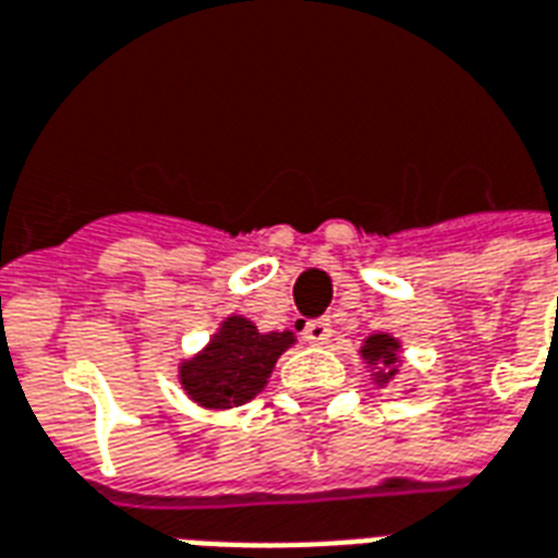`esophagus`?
I'll return each mask as SVG.
<instances>
[{"instance_id": "1", "label": "esophagus", "mask_w": 558, "mask_h": 558, "mask_svg": "<svg viewBox=\"0 0 558 558\" xmlns=\"http://www.w3.org/2000/svg\"><path fill=\"white\" fill-rule=\"evenodd\" d=\"M302 338L308 340V343H314V347H319V343H328V338H331V323L328 319H308L305 323V328H302Z\"/></svg>"}]
</instances>
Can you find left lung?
<instances>
[{
  "mask_svg": "<svg viewBox=\"0 0 558 558\" xmlns=\"http://www.w3.org/2000/svg\"><path fill=\"white\" fill-rule=\"evenodd\" d=\"M396 349H399V343L392 338H387V335H373V338L366 340V347L361 349L369 364H375V361H381L384 364V373L378 375L381 381H387V378L396 375V361H399V357H396Z\"/></svg>",
  "mask_w": 558,
  "mask_h": 558,
  "instance_id": "obj_1",
  "label": "left lung"
}]
</instances>
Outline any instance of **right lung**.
<instances>
[{"label":"right lung","mask_w":558,"mask_h":558,"mask_svg":"<svg viewBox=\"0 0 558 558\" xmlns=\"http://www.w3.org/2000/svg\"><path fill=\"white\" fill-rule=\"evenodd\" d=\"M291 331L262 335L250 319L230 317L203 355L183 364V387L203 408H239L267 384Z\"/></svg>","instance_id":"add662e5"}]
</instances>
